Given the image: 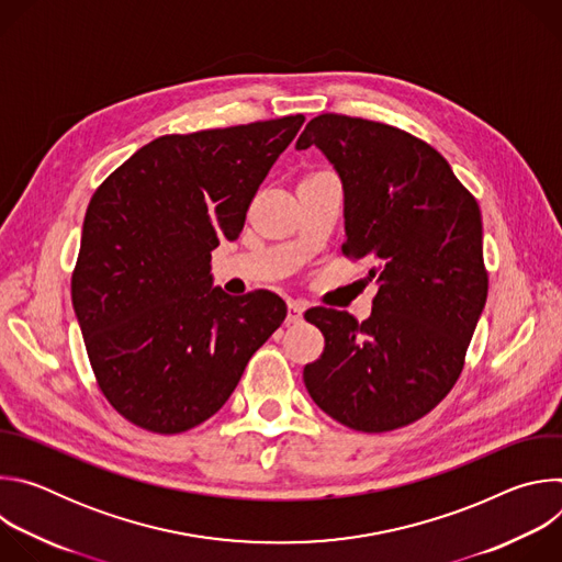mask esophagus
Listing matches in <instances>:
<instances>
[{"mask_svg":"<svg viewBox=\"0 0 562 562\" xmlns=\"http://www.w3.org/2000/svg\"><path fill=\"white\" fill-rule=\"evenodd\" d=\"M304 311H306V304H304V302H300V300H289L286 323H289V325H297V323H302Z\"/></svg>","mask_w":562,"mask_h":562,"instance_id":"34e87169","label":"esophagus"}]
</instances>
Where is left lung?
Here are the masks:
<instances>
[{
  "instance_id": "8db88e82",
  "label": "left lung",
  "mask_w": 562,
  "mask_h": 562,
  "mask_svg": "<svg viewBox=\"0 0 562 562\" xmlns=\"http://www.w3.org/2000/svg\"><path fill=\"white\" fill-rule=\"evenodd\" d=\"M308 146L342 182V251L373 262L378 293L364 323L325 306L304 313L325 336L304 367L306 391L356 431L412 425L456 384L487 302L477 202L436 148L380 122L317 115L295 144Z\"/></svg>"
}]
</instances>
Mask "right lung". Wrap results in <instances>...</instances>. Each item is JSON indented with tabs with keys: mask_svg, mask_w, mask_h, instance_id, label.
Returning <instances> with one entry per match:
<instances>
[{
	"mask_svg": "<svg viewBox=\"0 0 562 562\" xmlns=\"http://www.w3.org/2000/svg\"><path fill=\"white\" fill-rule=\"evenodd\" d=\"M302 122L157 137L91 198L70 295L100 389L128 423L182 434L209 420L282 325L280 295L213 284L211 251L243 233Z\"/></svg>",
	"mask_w": 562,
	"mask_h": 562,
	"instance_id": "add662e5",
	"label": "right lung"
}]
</instances>
